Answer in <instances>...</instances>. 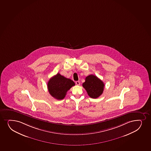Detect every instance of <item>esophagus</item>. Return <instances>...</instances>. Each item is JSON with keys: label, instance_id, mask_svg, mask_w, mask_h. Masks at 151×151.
Segmentation results:
<instances>
[{"label": "esophagus", "instance_id": "1", "mask_svg": "<svg viewBox=\"0 0 151 151\" xmlns=\"http://www.w3.org/2000/svg\"><path fill=\"white\" fill-rule=\"evenodd\" d=\"M75 83H76L77 85H80V82L79 81H76Z\"/></svg>", "mask_w": 151, "mask_h": 151}]
</instances>
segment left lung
Listing matches in <instances>:
<instances>
[{"mask_svg": "<svg viewBox=\"0 0 151 151\" xmlns=\"http://www.w3.org/2000/svg\"><path fill=\"white\" fill-rule=\"evenodd\" d=\"M82 86L91 98L96 99L103 93L105 84L94 75H90L85 78Z\"/></svg>", "mask_w": 151, "mask_h": 151, "instance_id": "left-lung-1", "label": "left lung"}]
</instances>
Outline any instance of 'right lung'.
Returning a JSON list of instances; mask_svg holds the SVG:
<instances>
[{"label": "right lung", "mask_w": 151, "mask_h": 151, "mask_svg": "<svg viewBox=\"0 0 151 151\" xmlns=\"http://www.w3.org/2000/svg\"><path fill=\"white\" fill-rule=\"evenodd\" d=\"M74 81L58 73L50 79L47 83V88L50 94L55 99L61 100L65 97L67 92L73 86Z\"/></svg>", "instance_id": "1"}]
</instances>
